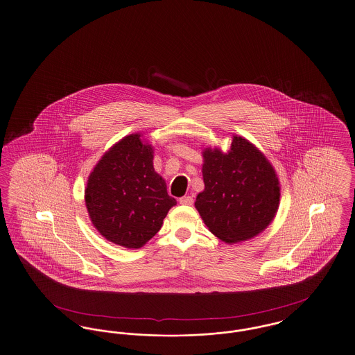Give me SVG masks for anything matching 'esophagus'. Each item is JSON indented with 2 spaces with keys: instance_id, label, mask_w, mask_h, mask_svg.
<instances>
[{
  "instance_id": "esophagus-1",
  "label": "esophagus",
  "mask_w": 355,
  "mask_h": 355,
  "mask_svg": "<svg viewBox=\"0 0 355 355\" xmlns=\"http://www.w3.org/2000/svg\"><path fill=\"white\" fill-rule=\"evenodd\" d=\"M193 202H194V199H193V197H190V196H186V197L180 198V203L181 205H186V206H191Z\"/></svg>"
}]
</instances>
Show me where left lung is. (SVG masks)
Here are the masks:
<instances>
[{
    "mask_svg": "<svg viewBox=\"0 0 355 355\" xmlns=\"http://www.w3.org/2000/svg\"><path fill=\"white\" fill-rule=\"evenodd\" d=\"M205 189L196 209L216 238L227 244L250 241L275 219L280 205V182L275 168L252 142L232 136L227 153L202 150Z\"/></svg>",
    "mask_w": 355,
    "mask_h": 355,
    "instance_id": "1",
    "label": "left lung"
}]
</instances>
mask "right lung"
Returning <instances> with one entry per match:
<instances>
[{
  "label": "right lung",
  "instance_id": "1",
  "mask_svg": "<svg viewBox=\"0 0 355 355\" xmlns=\"http://www.w3.org/2000/svg\"><path fill=\"white\" fill-rule=\"evenodd\" d=\"M153 157L142 135H128L103 155L87 180L85 207L94 227L129 250L150 241L177 205L153 168Z\"/></svg>",
  "mask_w": 355,
  "mask_h": 355
}]
</instances>
